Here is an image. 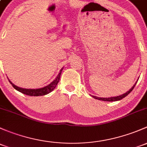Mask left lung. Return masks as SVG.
<instances>
[{
	"label": "left lung",
	"mask_w": 147,
	"mask_h": 147,
	"mask_svg": "<svg viewBox=\"0 0 147 147\" xmlns=\"http://www.w3.org/2000/svg\"><path fill=\"white\" fill-rule=\"evenodd\" d=\"M137 82H136L135 84H134L133 86H132V87L131 88V89H129V91H127L126 93L121 94V95H120V96H113V97H109V98H101V97L95 96H92V97H93V98H96V99L100 100V101H120V100L123 99V98H125V97L127 96L128 94L130 93V92H132V90H133V89L135 88V86L136 85V84H137Z\"/></svg>",
	"instance_id": "obj_1"
}]
</instances>
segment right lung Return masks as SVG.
<instances>
[{"label":"right lung","instance_id":"1","mask_svg":"<svg viewBox=\"0 0 147 147\" xmlns=\"http://www.w3.org/2000/svg\"><path fill=\"white\" fill-rule=\"evenodd\" d=\"M63 68H61V71H60L59 74L58 75V76L56 77V78L52 82L51 84H49V85L44 86V87L42 88H39V89H24V88H22V87H19V86H16L15 84H14L13 83L10 81V80L8 79L9 82H10V84H12V86L15 88L16 90H18V92H21V93L26 94V95L28 96H44L46 95V94H49L50 92H51L56 87L57 84L59 82L60 80V78H61V72L62 70H63Z\"/></svg>","mask_w":147,"mask_h":147}]
</instances>
